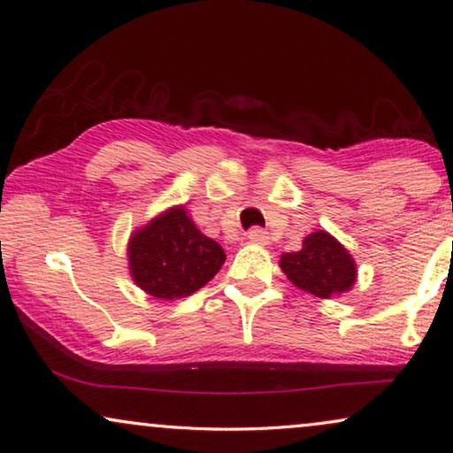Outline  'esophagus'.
<instances>
[{"label": "esophagus", "instance_id": "esophagus-1", "mask_svg": "<svg viewBox=\"0 0 453 453\" xmlns=\"http://www.w3.org/2000/svg\"><path fill=\"white\" fill-rule=\"evenodd\" d=\"M249 241L255 242V245H267V242H269L267 231H263V228H259V226L250 228V231H249Z\"/></svg>", "mask_w": 453, "mask_h": 453}]
</instances>
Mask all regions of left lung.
<instances>
[{"instance_id": "left-lung-1", "label": "left lung", "mask_w": 453, "mask_h": 453, "mask_svg": "<svg viewBox=\"0 0 453 453\" xmlns=\"http://www.w3.org/2000/svg\"><path fill=\"white\" fill-rule=\"evenodd\" d=\"M280 267L296 288L322 299L350 291L358 275L348 249L326 231L305 236L296 253H283Z\"/></svg>"}]
</instances>
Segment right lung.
I'll return each mask as SVG.
<instances>
[{
    "mask_svg": "<svg viewBox=\"0 0 453 453\" xmlns=\"http://www.w3.org/2000/svg\"><path fill=\"white\" fill-rule=\"evenodd\" d=\"M225 259L222 247L198 231L182 204L135 228L127 242L131 280L148 296L170 302L204 288Z\"/></svg>",
    "mask_w": 453,
    "mask_h": 453,
    "instance_id": "obj_1",
    "label": "right lung"
}]
</instances>
